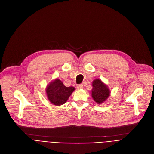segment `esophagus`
<instances>
[{
    "instance_id": "1",
    "label": "esophagus",
    "mask_w": 154,
    "mask_h": 154,
    "mask_svg": "<svg viewBox=\"0 0 154 154\" xmlns=\"http://www.w3.org/2000/svg\"><path fill=\"white\" fill-rule=\"evenodd\" d=\"M77 89H82V88H83V85H82V84H79V85H77Z\"/></svg>"
}]
</instances>
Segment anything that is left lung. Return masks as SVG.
<instances>
[{
	"instance_id": "left-lung-1",
	"label": "left lung",
	"mask_w": 154,
	"mask_h": 154,
	"mask_svg": "<svg viewBox=\"0 0 154 154\" xmlns=\"http://www.w3.org/2000/svg\"><path fill=\"white\" fill-rule=\"evenodd\" d=\"M92 97L97 104H101L109 96V88L101 80L96 79L92 82Z\"/></svg>"
}]
</instances>
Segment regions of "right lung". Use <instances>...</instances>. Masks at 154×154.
<instances>
[{"mask_svg":"<svg viewBox=\"0 0 154 154\" xmlns=\"http://www.w3.org/2000/svg\"><path fill=\"white\" fill-rule=\"evenodd\" d=\"M74 90V87H66L60 80L56 79L48 86L46 94L49 101L52 104L60 106L67 101Z\"/></svg>","mask_w":154,"mask_h":154,"instance_id":"obj_1","label":"right lung"}]
</instances>
